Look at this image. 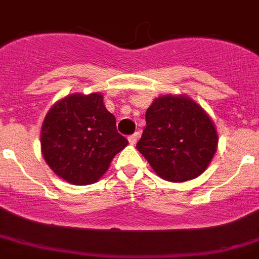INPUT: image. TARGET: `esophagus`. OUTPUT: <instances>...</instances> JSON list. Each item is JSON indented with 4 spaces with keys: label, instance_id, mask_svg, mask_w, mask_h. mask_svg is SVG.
Returning a JSON list of instances; mask_svg holds the SVG:
<instances>
[{
    "label": "esophagus",
    "instance_id": "34e87169",
    "mask_svg": "<svg viewBox=\"0 0 259 259\" xmlns=\"http://www.w3.org/2000/svg\"><path fill=\"white\" fill-rule=\"evenodd\" d=\"M138 138H139V133H134L133 136H130L129 138H127V141H129L130 145H136V143L138 142Z\"/></svg>",
    "mask_w": 259,
    "mask_h": 259
}]
</instances>
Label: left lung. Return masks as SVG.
I'll return each mask as SVG.
<instances>
[{"label": "left lung", "mask_w": 259, "mask_h": 259, "mask_svg": "<svg viewBox=\"0 0 259 259\" xmlns=\"http://www.w3.org/2000/svg\"><path fill=\"white\" fill-rule=\"evenodd\" d=\"M215 123L186 95H161L146 112L138 150L157 176L170 183L197 179L218 150Z\"/></svg>", "instance_id": "8db88e82"}]
</instances>
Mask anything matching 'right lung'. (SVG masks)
Masks as SVG:
<instances>
[{
  "instance_id": "obj_1",
  "label": "right lung",
  "mask_w": 259,
  "mask_h": 259,
  "mask_svg": "<svg viewBox=\"0 0 259 259\" xmlns=\"http://www.w3.org/2000/svg\"><path fill=\"white\" fill-rule=\"evenodd\" d=\"M100 92L70 94L53 104L42 121L40 146L46 163L73 185H90L127 146Z\"/></svg>"
}]
</instances>
